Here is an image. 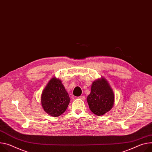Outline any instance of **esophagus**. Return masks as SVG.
Returning <instances> with one entry per match:
<instances>
[{
    "instance_id": "34e87169",
    "label": "esophagus",
    "mask_w": 152,
    "mask_h": 152,
    "mask_svg": "<svg viewBox=\"0 0 152 152\" xmlns=\"http://www.w3.org/2000/svg\"><path fill=\"white\" fill-rule=\"evenodd\" d=\"M78 98H79V99H82V100H84V99H86V98H85V96H79V97H78Z\"/></svg>"
}]
</instances>
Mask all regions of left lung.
Wrapping results in <instances>:
<instances>
[{"mask_svg":"<svg viewBox=\"0 0 152 152\" xmlns=\"http://www.w3.org/2000/svg\"><path fill=\"white\" fill-rule=\"evenodd\" d=\"M115 95L108 81L104 77L94 81L87 101L91 111L98 116L109 112L113 106Z\"/></svg>","mask_w":152,"mask_h":152,"instance_id":"obj_1","label":"left lung"}]
</instances>
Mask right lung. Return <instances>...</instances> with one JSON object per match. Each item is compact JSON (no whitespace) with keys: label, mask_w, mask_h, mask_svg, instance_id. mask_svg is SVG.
<instances>
[{"label":"right lung","mask_w":152,"mask_h":152,"mask_svg":"<svg viewBox=\"0 0 152 152\" xmlns=\"http://www.w3.org/2000/svg\"><path fill=\"white\" fill-rule=\"evenodd\" d=\"M70 101L62 81L56 77L51 79L41 95V104L44 111L51 116H59L65 112Z\"/></svg>","instance_id":"obj_1"}]
</instances>
